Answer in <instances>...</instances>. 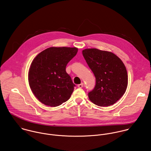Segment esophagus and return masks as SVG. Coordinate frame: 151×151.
<instances>
[{
	"mask_svg": "<svg viewBox=\"0 0 151 151\" xmlns=\"http://www.w3.org/2000/svg\"><path fill=\"white\" fill-rule=\"evenodd\" d=\"M83 83H81V84H79V85H78V87L79 88H82L83 87Z\"/></svg>",
	"mask_w": 151,
	"mask_h": 151,
	"instance_id": "34e87169",
	"label": "esophagus"
}]
</instances>
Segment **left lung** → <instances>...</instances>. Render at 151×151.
I'll use <instances>...</instances> for the list:
<instances>
[{
    "label": "left lung",
    "mask_w": 151,
    "mask_h": 151,
    "mask_svg": "<svg viewBox=\"0 0 151 151\" xmlns=\"http://www.w3.org/2000/svg\"><path fill=\"white\" fill-rule=\"evenodd\" d=\"M82 54L96 78V86L88 97L94 104L107 107L116 103L124 95L128 86L125 65L111 52L87 48Z\"/></svg>",
    "instance_id": "obj_1"
}]
</instances>
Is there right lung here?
Returning a JSON list of instances; mask_svg holds the SVG:
<instances>
[{"mask_svg": "<svg viewBox=\"0 0 151 151\" xmlns=\"http://www.w3.org/2000/svg\"><path fill=\"white\" fill-rule=\"evenodd\" d=\"M76 47H52L39 53L29 70V83L42 104L56 107L67 101L75 86L66 72L67 63L77 54Z\"/></svg>", "mask_w": 151, "mask_h": 151, "instance_id": "right-lung-1", "label": "right lung"}]
</instances>
